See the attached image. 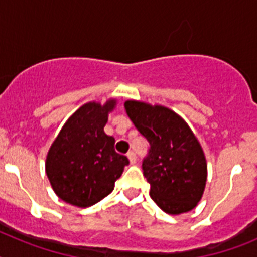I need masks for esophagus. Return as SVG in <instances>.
<instances>
[{
    "instance_id": "1",
    "label": "esophagus",
    "mask_w": 257,
    "mask_h": 257,
    "mask_svg": "<svg viewBox=\"0 0 257 257\" xmlns=\"http://www.w3.org/2000/svg\"><path fill=\"white\" fill-rule=\"evenodd\" d=\"M127 158H128V161H130L131 165H135V163H136V154L134 153V152H128V153H127Z\"/></svg>"
}]
</instances>
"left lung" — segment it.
<instances>
[{
    "mask_svg": "<svg viewBox=\"0 0 257 257\" xmlns=\"http://www.w3.org/2000/svg\"><path fill=\"white\" fill-rule=\"evenodd\" d=\"M127 115L151 144L143 174L151 198L169 215L192 211L207 181V162L188 123L171 109L138 100L124 101Z\"/></svg>",
    "mask_w": 257,
    "mask_h": 257,
    "instance_id": "8db88e82",
    "label": "left lung"
}]
</instances>
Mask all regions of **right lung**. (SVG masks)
Instances as JSON below:
<instances>
[{
    "mask_svg": "<svg viewBox=\"0 0 257 257\" xmlns=\"http://www.w3.org/2000/svg\"><path fill=\"white\" fill-rule=\"evenodd\" d=\"M117 100L90 101L68 118L46 156V175L56 196L69 205L90 207L114 189L128 165L114 151V138L104 133Z\"/></svg>",
    "mask_w": 257,
    "mask_h": 257,
    "instance_id": "1",
    "label": "right lung"
}]
</instances>
